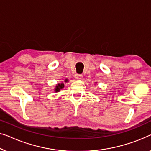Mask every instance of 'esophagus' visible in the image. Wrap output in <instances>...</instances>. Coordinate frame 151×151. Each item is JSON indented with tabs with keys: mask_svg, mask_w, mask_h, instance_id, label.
<instances>
[{
	"mask_svg": "<svg viewBox=\"0 0 151 151\" xmlns=\"http://www.w3.org/2000/svg\"><path fill=\"white\" fill-rule=\"evenodd\" d=\"M82 75H81V74H76L75 75V77L76 79H81V78H82Z\"/></svg>",
	"mask_w": 151,
	"mask_h": 151,
	"instance_id": "1",
	"label": "esophagus"
}]
</instances>
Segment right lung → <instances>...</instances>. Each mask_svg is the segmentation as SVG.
Listing matches in <instances>:
<instances>
[{
	"instance_id": "obj_1",
	"label": "right lung",
	"mask_w": 151,
	"mask_h": 151,
	"mask_svg": "<svg viewBox=\"0 0 151 151\" xmlns=\"http://www.w3.org/2000/svg\"><path fill=\"white\" fill-rule=\"evenodd\" d=\"M63 86H64V85L63 83L61 84H58L57 86H56V88H55V92H59V90H61V89H62L63 88Z\"/></svg>"
}]
</instances>
